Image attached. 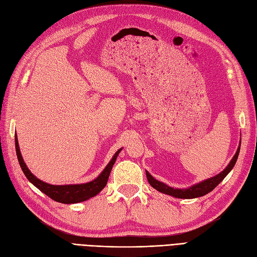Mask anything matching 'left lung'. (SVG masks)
Here are the masks:
<instances>
[{
  "label": "left lung",
  "mask_w": 257,
  "mask_h": 257,
  "mask_svg": "<svg viewBox=\"0 0 257 257\" xmlns=\"http://www.w3.org/2000/svg\"><path fill=\"white\" fill-rule=\"evenodd\" d=\"M239 151H240V147H238L237 152L234 155V158L231 159V161L229 162V164L227 165V167L225 168L222 173H220L219 175H216L212 178H209V179H207V180L201 181L197 184H194V185L190 186L189 189H174V188H172V186H169L165 183H163V182L157 180V179H154L146 170L147 179H148V181H149V183L151 184L152 188H154L155 190L161 192V193L167 194V195L174 196L176 198L189 199V198H196V197L204 196V195H206V194H208L209 192H211L213 189H215V186L219 185V183L222 182L223 179L228 175V173L230 172L232 168H234L236 162H237V159H238Z\"/></svg>",
  "instance_id": "obj_1"
}]
</instances>
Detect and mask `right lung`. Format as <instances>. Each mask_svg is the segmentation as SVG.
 Instances as JSON below:
<instances>
[{"label":"right lung","instance_id":"obj_1","mask_svg":"<svg viewBox=\"0 0 257 257\" xmlns=\"http://www.w3.org/2000/svg\"><path fill=\"white\" fill-rule=\"evenodd\" d=\"M15 146H16V152H17V158L19 161L20 167L22 169L23 174L27 177L28 180L34 184L36 188L42 191L46 195L49 196L51 199L58 201V203L62 204H76L80 203V201L87 200L93 196L97 195V194L102 191L105 185L107 184L108 178H109L110 172L112 169V166L116 160L120 151L122 149H119L114 153L110 162L108 163L105 169L103 170L100 175L95 178L94 180H92L87 183H81V184H65V185H53L46 183L40 179L36 178L32 173L30 172V169L26 165L25 161L22 159V155L19 149V144H18V138L17 135L15 136Z\"/></svg>","mask_w":257,"mask_h":257}]
</instances>
